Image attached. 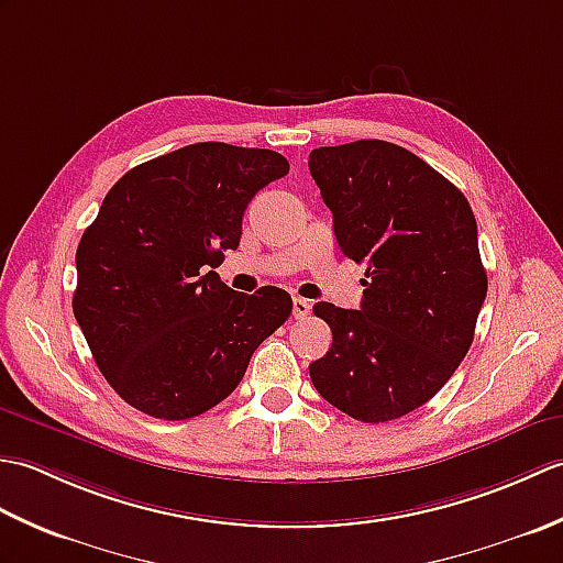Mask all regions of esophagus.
<instances>
[{"label": "esophagus", "mask_w": 563, "mask_h": 563, "mask_svg": "<svg viewBox=\"0 0 563 563\" xmlns=\"http://www.w3.org/2000/svg\"><path fill=\"white\" fill-rule=\"evenodd\" d=\"M309 309H312L309 300H305V297H295L292 300V317L295 319H305L309 314Z\"/></svg>", "instance_id": "esophagus-1"}]
</instances>
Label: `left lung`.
I'll return each mask as SVG.
<instances>
[{"label":"left lung","mask_w":563,"mask_h":563,"mask_svg":"<svg viewBox=\"0 0 563 563\" xmlns=\"http://www.w3.org/2000/svg\"><path fill=\"white\" fill-rule=\"evenodd\" d=\"M309 172L343 256L367 266L361 309L314 305L333 343L309 377L351 418L394 421L433 399L474 341L486 300L474 212L433 166L385 140L312 150Z\"/></svg>","instance_id":"1"}]
</instances>
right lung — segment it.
<instances>
[{
  "mask_svg": "<svg viewBox=\"0 0 563 563\" xmlns=\"http://www.w3.org/2000/svg\"><path fill=\"white\" fill-rule=\"evenodd\" d=\"M290 172L278 152L196 142L130 169L77 246L75 319L133 409L186 421L230 397L251 355L292 312L290 295L220 280L244 210Z\"/></svg>",
  "mask_w": 563,
  "mask_h": 563,
  "instance_id": "obj_1",
  "label": "right lung"
}]
</instances>
